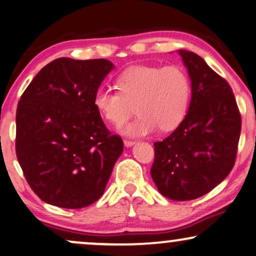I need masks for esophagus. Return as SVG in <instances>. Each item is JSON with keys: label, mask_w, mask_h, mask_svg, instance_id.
<instances>
[{"label": "esophagus", "mask_w": 256, "mask_h": 256, "mask_svg": "<svg viewBox=\"0 0 256 256\" xmlns=\"http://www.w3.org/2000/svg\"><path fill=\"white\" fill-rule=\"evenodd\" d=\"M123 142H124L126 147H130V146H133V144H134V141L129 140V138H124V141H123Z\"/></svg>", "instance_id": "esophagus-1"}]
</instances>
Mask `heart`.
Masks as SVG:
<instances>
[{"mask_svg":"<svg viewBox=\"0 0 256 256\" xmlns=\"http://www.w3.org/2000/svg\"><path fill=\"white\" fill-rule=\"evenodd\" d=\"M116 86L118 91L100 88L94 92V106L114 126L123 124L136 109L138 118L121 128L129 136H144L158 127L171 130L188 112L190 80L176 65L132 66L118 76Z\"/></svg>","mask_w":256,"mask_h":256,"instance_id":"1","label":"heart"}]
</instances>
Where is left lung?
I'll use <instances>...</instances> for the list:
<instances>
[{"instance_id": "obj_1", "label": "left lung", "mask_w": 256, "mask_h": 256, "mask_svg": "<svg viewBox=\"0 0 256 256\" xmlns=\"http://www.w3.org/2000/svg\"><path fill=\"white\" fill-rule=\"evenodd\" d=\"M179 54L191 78L190 106L176 130L154 142L150 176L162 196L191 200L216 188L234 167L241 114L224 78L196 53Z\"/></svg>"}]
</instances>
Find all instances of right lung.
Here are the masks:
<instances>
[{"instance_id":"right-lung-1","label":"right lung","mask_w":256,"mask_h":256,"mask_svg":"<svg viewBox=\"0 0 256 256\" xmlns=\"http://www.w3.org/2000/svg\"><path fill=\"white\" fill-rule=\"evenodd\" d=\"M112 68L106 59L58 58L22 94L15 150L41 200L80 209L103 194L123 141L106 127L94 96Z\"/></svg>"}]
</instances>
